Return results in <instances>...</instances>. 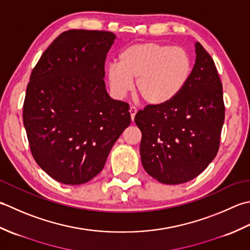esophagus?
<instances>
[{
	"label": "esophagus",
	"instance_id": "34e87169",
	"mask_svg": "<svg viewBox=\"0 0 250 250\" xmlns=\"http://www.w3.org/2000/svg\"><path fill=\"white\" fill-rule=\"evenodd\" d=\"M136 113H137V108H135V106H130V108H129V114H130L131 121H134Z\"/></svg>",
	"mask_w": 250,
	"mask_h": 250
}]
</instances>
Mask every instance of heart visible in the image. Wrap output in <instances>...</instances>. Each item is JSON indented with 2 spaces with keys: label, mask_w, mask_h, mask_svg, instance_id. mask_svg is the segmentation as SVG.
<instances>
[{
  "label": "heart",
  "mask_w": 250,
  "mask_h": 250,
  "mask_svg": "<svg viewBox=\"0 0 250 250\" xmlns=\"http://www.w3.org/2000/svg\"><path fill=\"white\" fill-rule=\"evenodd\" d=\"M193 59L187 49L156 42L136 43L119 55L106 71L111 93L123 98L136 79V93L147 104L170 103L189 83Z\"/></svg>",
  "instance_id": "1"
}]
</instances>
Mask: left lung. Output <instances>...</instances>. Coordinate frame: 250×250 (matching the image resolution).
<instances>
[{
    "label": "left lung",
    "instance_id": "1",
    "mask_svg": "<svg viewBox=\"0 0 250 250\" xmlns=\"http://www.w3.org/2000/svg\"><path fill=\"white\" fill-rule=\"evenodd\" d=\"M189 83L170 103L147 104L135 123L141 130V163L165 185L194 179L215 159L225 122L222 83L210 55L195 44Z\"/></svg>",
    "mask_w": 250,
    "mask_h": 250
}]
</instances>
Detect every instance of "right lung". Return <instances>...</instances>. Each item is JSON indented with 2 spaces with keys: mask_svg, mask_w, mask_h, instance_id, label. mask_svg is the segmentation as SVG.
<instances>
[{
  "mask_svg": "<svg viewBox=\"0 0 250 250\" xmlns=\"http://www.w3.org/2000/svg\"><path fill=\"white\" fill-rule=\"evenodd\" d=\"M114 40L109 31H64L30 76L22 111L30 151L48 176L64 185H82L98 175L130 124L129 104L110 98L104 81Z\"/></svg>",
  "mask_w": 250,
  "mask_h": 250,
  "instance_id": "right-lung-1",
  "label": "right lung"
}]
</instances>
